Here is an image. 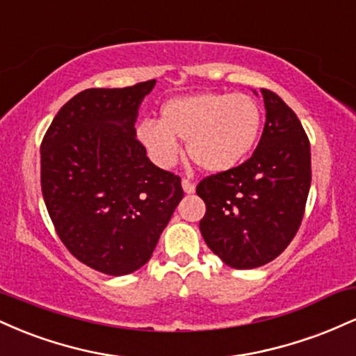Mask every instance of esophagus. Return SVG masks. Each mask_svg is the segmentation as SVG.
Segmentation results:
<instances>
[{"mask_svg": "<svg viewBox=\"0 0 356 356\" xmlns=\"http://www.w3.org/2000/svg\"><path fill=\"white\" fill-rule=\"evenodd\" d=\"M182 189H184V192H186V194H192V192L195 191L194 182H191L189 179H182Z\"/></svg>", "mask_w": 356, "mask_h": 356, "instance_id": "obj_1", "label": "esophagus"}]
</instances>
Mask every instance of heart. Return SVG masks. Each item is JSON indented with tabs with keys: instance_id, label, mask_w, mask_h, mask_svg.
Segmentation results:
<instances>
[{
	"instance_id": "obj_1",
	"label": "heart",
	"mask_w": 356,
	"mask_h": 356,
	"mask_svg": "<svg viewBox=\"0 0 356 356\" xmlns=\"http://www.w3.org/2000/svg\"><path fill=\"white\" fill-rule=\"evenodd\" d=\"M263 113L246 93L201 92L177 97L161 108V122L145 118L137 137L150 157L170 167L181 155L179 140L202 169L220 172L238 165L259 136Z\"/></svg>"
}]
</instances>
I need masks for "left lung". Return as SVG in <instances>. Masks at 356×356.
I'll return each mask as SVG.
<instances>
[{"mask_svg": "<svg viewBox=\"0 0 356 356\" xmlns=\"http://www.w3.org/2000/svg\"><path fill=\"white\" fill-rule=\"evenodd\" d=\"M266 122L246 162L204 177L199 229L227 266L252 269L276 259L296 236L312 186V152L300 118L275 92L261 88Z\"/></svg>", "mask_w": 356, "mask_h": 356, "instance_id": "left-lung-1", "label": "left lung"}]
</instances>
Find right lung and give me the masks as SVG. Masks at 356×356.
I'll return each instance as SVG.
<instances>
[{"label": "right lung", "instance_id": "right-lung-1", "mask_svg": "<svg viewBox=\"0 0 356 356\" xmlns=\"http://www.w3.org/2000/svg\"><path fill=\"white\" fill-rule=\"evenodd\" d=\"M155 80L88 88L53 118L42 147V192L56 234L80 263L110 276L152 257L184 191L149 161L137 108Z\"/></svg>", "mask_w": 356, "mask_h": 356}]
</instances>
